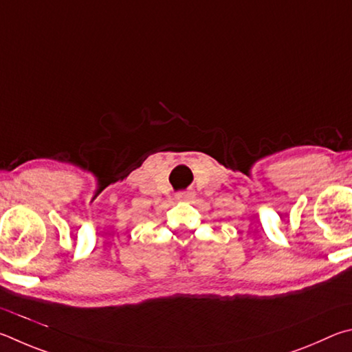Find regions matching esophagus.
<instances>
[{"instance_id":"34e87169","label":"esophagus","mask_w":352,"mask_h":352,"mask_svg":"<svg viewBox=\"0 0 352 352\" xmlns=\"http://www.w3.org/2000/svg\"><path fill=\"white\" fill-rule=\"evenodd\" d=\"M175 198L177 201H192V199H195V192L193 190H187V192H177Z\"/></svg>"}]
</instances>
